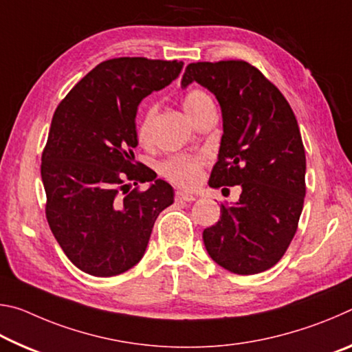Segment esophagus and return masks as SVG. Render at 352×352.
<instances>
[{"mask_svg": "<svg viewBox=\"0 0 352 352\" xmlns=\"http://www.w3.org/2000/svg\"><path fill=\"white\" fill-rule=\"evenodd\" d=\"M175 200H180V201H194V200H195V195L184 192V190H177V192H175Z\"/></svg>", "mask_w": 352, "mask_h": 352, "instance_id": "1", "label": "esophagus"}]
</instances>
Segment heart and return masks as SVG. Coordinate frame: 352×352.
I'll list each match as a JSON object with an SVG mask.
<instances>
[{"instance_id": "b5f03b06", "label": "heart", "mask_w": 352, "mask_h": 352, "mask_svg": "<svg viewBox=\"0 0 352 352\" xmlns=\"http://www.w3.org/2000/svg\"><path fill=\"white\" fill-rule=\"evenodd\" d=\"M210 102H212L211 98L204 90H199V88L189 90L182 99L183 109L190 119H194V116ZM155 116H157V105L155 104L147 105L142 110L138 127H136V133H138V140L141 142H148L152 140ZM201 164H204V158L201 157H194V155H174V157L168 158L162 164V172L169 182L178 184V186L192 188L200 180Z\"/></svg>"}]
</instances>
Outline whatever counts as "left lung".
Segmentation results:
<instances>
[{
	"mask_svg": "<svg viewBox=\"0 0 352 352\" xmlns=\"http://www.w3.org/2000/svg\"><path fill=\"white\" fill-rule=\"evenodd\" d=\"M197 82L217 98L223 119L210 186H236L234 205L204 231L208 254L237 275H256L283 258L306 195V153L283 93L243 60L189 63L182 85Z\"/></svg>",
	"mask_w": 352,
	"mask_h": 352,
	"instance_id": "left-lung-1",
	"label": "left lung"
}]
</instances>
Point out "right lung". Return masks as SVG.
I'll return each instance as SVG.
<instances>
[{
	"mask_svg": "<svg viewBox=\"0 0 352 352\" xmlns=\"http://www.w3.org/2000/svg\"><path fill=\"white\" fill-rule=\"evenodd\" d=\"M182 68L178 60L110 58L54 111L41 153L46 219L63 253L88 275L115 276L138 264L158 214L174 204L170 184L135 162V118L141 100ZM146 181L151 186L140 191Z\"/></svg>",
	"mask_w": 352,
	"mask_h": 352,
	"instance_id": "1",
	"label": "right lung"
}]
</instances>
